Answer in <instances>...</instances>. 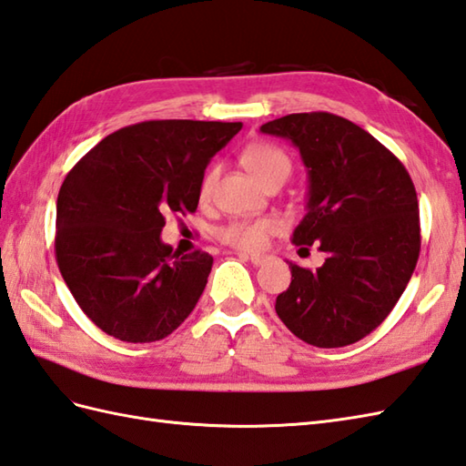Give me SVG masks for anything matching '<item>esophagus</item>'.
Here are the masks:
<instances>
[{
  "instance_id": "obj_1",
  "label": "esophagus",
  "mask_w": 466,
  "mask_h": 466,
  "mask_svg": "<svg viewBox=\"0 0 466 466\" xmlns=\"http://www.w3.org/2000/svg\"><path fill=\"white\" fill-rule=\"evenodd\" d=\"M240 258L250 259L254 266H262L264 262H268V256L266 254H240Z\"/></svg>"
}]
</instances>
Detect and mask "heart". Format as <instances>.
<instances>
[{
    "label": "heart",
    "mask_w": 466,
    "mask_h": 466,
    "mask_svg": "<svg viewBox=\"0 0 466 466\" xmlns=\"http://www.w3.org/2000/svg\"><path fill=\"white\" fill-rule=\"evenodd\" d=\"M242 162L248 172H250L262 187H268V184L272 182H286L291 172L289 157L282 148L269 143H254L250 147H246L242 153ZM216 170H210L204 175L200 184L202 198H207L210 194ZM276 230L278 222L274 218H269V216H262V218L234 220L230 224H226L218 236L224 244L236 248V250L256 252L259 248L266 246L268 238L276 234Z\"/></svg>",
    "instance_id": "heart-1"
}]
</instances>
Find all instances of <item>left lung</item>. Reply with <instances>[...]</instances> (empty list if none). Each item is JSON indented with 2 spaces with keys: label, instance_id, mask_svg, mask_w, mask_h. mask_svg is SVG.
Returning <instances> with one entry per match:
<instances>
[{
  "label": "left lung",
  "instance_id": "8db88e82",
  "mask_svg": "<svg viewBox=\"0 0 466 466\" xmlns=\"http://www.w3.org/2000/svg\"><path fill=\"white\" fill-rule=\"evenodd\" d=\"M288 138L308 168V212L291 236L316 244L319 268L289 262L291 284L276 298L286 328L316 348L363 339L391 313L420 250L417 192L391 150L348 118L294 113L259 127Z\"/></svg>",
  "mask_w": 466,
  "mask_h": 466
}]
</instances>
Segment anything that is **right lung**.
I'll return each mask as SVG.
<instances>
[{
  "instance_id": "right-lung-1",
  "label": "right lung",
  "mask_w": 466,
  "mask_h": 466,
  "mask_svg": "<svg viewBox=\"0 0 466 466\" xmlns=\"http://www.w3.org/2000/svg\"><path fill=\"white\" fill-rule=\"evenodd\" d=\"M242 123L145 121L93 147L57 197L56 258L96 328L127 343L167 338L190 316L212 256L160 240L165 216L197 212L210 158Z\"/></svg>"
}]
</instances>
